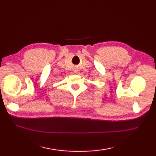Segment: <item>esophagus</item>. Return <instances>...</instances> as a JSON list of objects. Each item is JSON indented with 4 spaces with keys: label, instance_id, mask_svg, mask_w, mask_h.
<instances>
[{
    "label": "esophagus",
    "instance_id": "esophagus-1",
    "mask_svg": "<svg viewBox=\"0 0 156 156\" xmlns=\"http://www.w3.org/2000/svg\"><path fill=\"white\" fill-rule=\"evenodd\" d=\"M75 72H76V71H75Z\"/></svg>",
    "mask_w": 156,
    "mask_h": 156
}]
</instances>
